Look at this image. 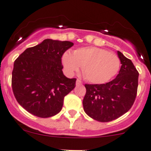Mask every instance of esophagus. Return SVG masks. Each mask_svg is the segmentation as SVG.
Segmentation results:
<instances>
[{"label":"esophagus","instance_id":"1","mask_svg":"<svg viewBox=\"0 0 151 151\" xmlns=\"http://www.w3.org/2000/svg\"><path fill=\"white\" fill-rule=\"evenodd\" d=\"M76 85H82V81H81L80 80H79V79H77V81H76Z\"/></svg>","mask_w":151,"mask_h":151}]
</instances>
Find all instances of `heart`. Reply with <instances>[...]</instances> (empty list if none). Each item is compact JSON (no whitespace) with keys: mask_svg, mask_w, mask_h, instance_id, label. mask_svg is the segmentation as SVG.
I'll list each match as a JSON object with an SVG mask.
<instances>
[{"mask_svg":"<svg viewBox=\"0 0 151 151\" xmlns=\"http://www.w3.org/2000/svg\"><path fill=\"white\" fill-rule=\"evenodd\" d=\"M62 63L69 75L78 72L82 67L84 77L91 83L104 84L116 76L120 68L116 55L98 47H80L73 53L66 52Z\"/></svg>","mask_w":151,"mask_h":151,"instance_id":"1","label":"heart"}]
</instances>
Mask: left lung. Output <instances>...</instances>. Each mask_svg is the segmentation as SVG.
<instances>
[{"label": "left lung", "mask_w": 151, "mask_h": 151, "mask_svg": "<svg viewBox=\"0 0 151 151\" xmlns=\"http://www.w3.org/2000/svg\"><path fill=\"white\" fill-rule=\"evenodd\" d=\"M117 54L122 66L114 80L101 85H85L84 111L96 121L116 119L131 109L137 96L138 71L131 60L120 51H117Z\"/></svg>", "instance_id": "1"}]
</instances>
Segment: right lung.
Returning <instances> with one entry per match:
<instances>
[{
	"label": "right lung",
	"instance_id": "right-lung-1",
	"mask_svg": "<svg viewBox=\"0 0 151 151\" xmlns=\"http://www.w3.org/2000/svg\"><path fill=\"white\" fill-rule=\"evenodd\" d=\"M69 41L45 39L27 48L14 63V95L25 110L47 118L59 113L63 98L75 88L77 79L63 74L61 57L73 46Z\"/></svg>",
	"mask_w": 151,
	"mask_h": 151
}]
</instances>
